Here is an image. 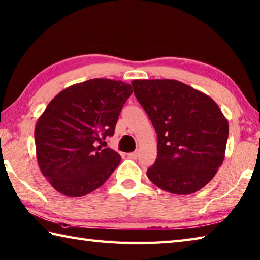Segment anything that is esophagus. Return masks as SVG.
<instances>
[{"label":"esophagus","instance_id":"34e87169","mask_svg":"<svg viewBox=\"0 0 260 260\" xmlns=\"http://www.w3.org/2000/svg\"><path fill=\"white\" fill-rule=\"evenodd\" d=\"M127 156H128L129 159L135 160V159H137V156H139V153L135 151V152H132V153H127Z\"/></svg>","mask_w":260,"mask_h":260}]
</instances>
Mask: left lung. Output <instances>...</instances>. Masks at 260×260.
Instances as JSON below:
<instances>
[{"label": "left lung", "instance_id": "obj_1", "mask_svg": "<svg viewBox=\"0 0 260 260\" xmlns=\"http://www.w3.org/2000/svg\"><path fill=\"white\" fill-rule=\"evenodd\" d=\"M135 96L157 134L147 177L176 195L196 192L223 164L229 123L211 96L177 80H133Z\"/></svg>", "mask_w": 260, "mask_h": 260}]
</instances>
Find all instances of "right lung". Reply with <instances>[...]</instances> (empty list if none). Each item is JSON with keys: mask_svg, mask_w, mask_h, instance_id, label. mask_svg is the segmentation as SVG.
<instances>
[{"mask_svg": "<svg viewBox=\"0 0 260 260\" xmlns=\"http://www.w3.org/2000/svg\"><path fill=\"white\" fill-rule=\"evenodd\" d=\"M128 83L91 79L55 95L35 128L36 155L42 174L60 194L88 195L104 185L120 162L113 149L98 142L115 133Z\"/></svg>", "mask_w": 260, "mask_h": 260, "instance_id": "right-lung-1", "label": "right lung"}]
</instances>
